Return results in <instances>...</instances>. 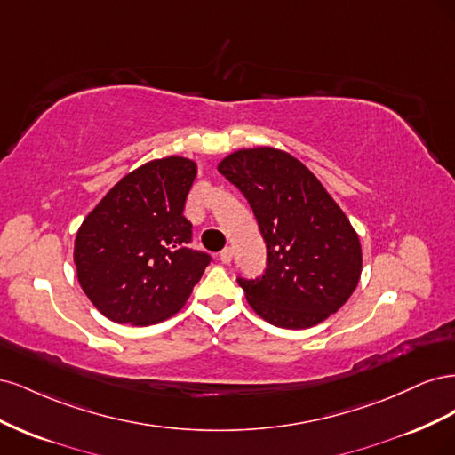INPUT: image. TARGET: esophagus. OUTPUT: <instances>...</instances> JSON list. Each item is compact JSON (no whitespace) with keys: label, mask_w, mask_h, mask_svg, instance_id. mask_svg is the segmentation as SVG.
Returning a JSON list of instances; mask_svg holds the SVG:
<instances>
[{"label":"esophagus","mask_w":455,"mask_h":455,"mask_svg":"<svg viewBox=\"0 0 455 455\" xmlns=\"http://www.w3.org/2000/svg\"><path fill=\"white\" fill-rule=\"evenodd\" d=\"M220 261H222V264H231V259H233V249H231V246H228V249H224L222 252H220Z\"/></svg>","instance_id":"esophagus-1"}]
</instances>
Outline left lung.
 Returning <instances> with one entry per match:
<instances>
[{"label":"left lung","mask_w":455,"mask_h":455,"mask_svg":"<svg viewBox=\"0 0 455 455\" xmlns=\"http://www.w3.org/2000/svg\"><path fill=\"white\" fill-rule=\"evenodd\" d=\"M249 199L267 269L239 279L249 306L273 326L304 330L336 313L361 281L359 233L304 163L283 149L233 151L218 163Z\"/></svg>","instance_id":"left-lung-1"}]
</instances>
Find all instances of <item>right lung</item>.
Returning a JSON list of instances; mask_svg holds the SVG:
<instances>
[{"instance_id": "right-lung-1", "label": "right lung", "mask_w": 455, "mask_h": 455, "mask_svg": "<svg viewBox=\"0 0 455 455\" xmlns=\"http://www.w3.org/2000/svg\"><path fill=\"white\" fill-rule=\"evenodd\" d=\"M197 163L154 159L108 191L79 226L77 281L109 321L148 326L180 311L211 256L189 249L186 197Z\"/></svg>"}]
</instances>
